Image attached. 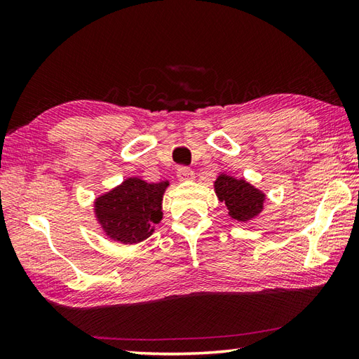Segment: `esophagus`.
Listing matches in <instances>:
<instances>
[{
    "instance_id": "obj_1",
    "label": "esophagus",
    "mask_w": 359,
    "mask_h": 359,
    "mask_svg": "<svg viewBox=\"0 0 359 359\" xmlns=\"http://www.w3.org/2000/svg\"><path fill=\"white\" fill-rule=\"evenodd\" d=\"M177 177L180 182H188L194 179V172L193 170H189L188 166H180L177 170Z\"/></svg>"
}]
</instances>
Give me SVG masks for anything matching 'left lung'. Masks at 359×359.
I'll return each mask as SVG.
<instances>
[{
	"mask_svg": "<svg viewBox=\"0 0 359 359\" xmlns=\"http://www.w3.org/2000/svg\"><path fill=\"white\" fill-rule=\"evenodd\" d=\"M215 191L217 199L225 203L228 216L239 222H248L264 210L265 194L243 179H236L224 172L219 174L215 182Z\"/></svg>",
	"mask_w": 359,
	"mask_h": 359,
	"instance_id": "1",
	"label": "left lung"
}]
</instances>
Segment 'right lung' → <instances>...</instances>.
Masks as SVG:
<instances>
[{
  "label": "right lung",
  "instance_id": "add662e5",
  "mask_svg": "<svg viewBox=\"0 0 359 359\" xmlns=\"http://www.w3.org/2000/svg\"><path fill=\"white\" fill-rule=\"evenodd\" d=\"M170 182L148 184L139 177H128L111 191L97 197L94 212L97 222L109 239L120 243H139L154 233L162 220V201Z\"/></svg>",
  "mask_w": 359,
  "mask_h": 359
}]
</instances>
